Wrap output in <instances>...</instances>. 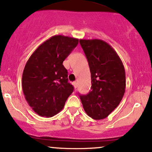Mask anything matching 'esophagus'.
Here are the masks:
<instances>
[{
  "mask_svg": "<svg viewBox=\"0 0 152 152\" xmlns=\"http://www.w3.org/2000/svg\"><path fill=\"white\" fill-rule=\"evenodd\" d=\"M73 85L75 88H76L77 87V82H76V81H74V82H73Z\"/></svg>",
  "mask_w": 152,
  "mask_h": 152,
  "instance_id": "34e87169",
  "label": "esophagus"
}]
</instances>
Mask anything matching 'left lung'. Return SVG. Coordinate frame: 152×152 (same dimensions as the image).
<instances>
[{
	"instance_id": "8db88e82",
	"label": "left lung",
	"mask_w": 152,
	"mask_h": 152,
	"mask_svg": "<svg viewBox=\"0 0 152 152\" xmlns=\"http://www.w3.org/2000/svg\"><path fill=\"white\" fill-rule=\"evenodd\" d=\"M90 68L91 91L80 95L85 112L104 119L119 105L126 91V72L118 53L101 39H80Z\"/></svg>"
}]
</instances>
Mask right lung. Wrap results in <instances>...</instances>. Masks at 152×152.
Here are the masks:
<instances>
[{"instance_id":"obj_1","label":"right lung","mask_w":152,"mask_h":152,"mask_svg":"<svg viewBox=\"0 0 152 152\" xmlns=\"http://www.w3.org/2000/svg\"><path fill=\"white\" fill-rule=\"evenodd\" d=\"M79 39L55 35L38 47L26 62L22 74L25 99L37 115L51 118L63 110L73 86L68 82L64 60Z\"/></svg>"}]
</instances>
